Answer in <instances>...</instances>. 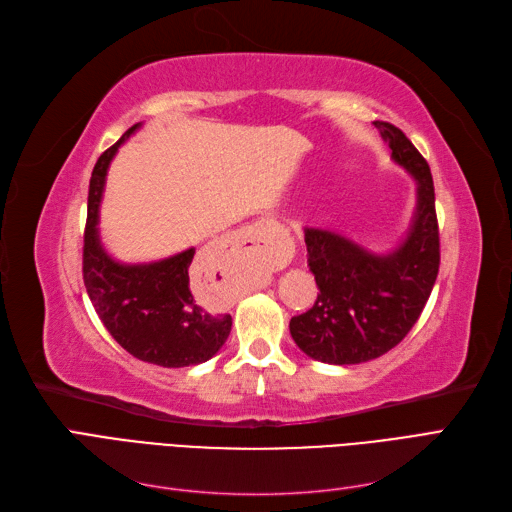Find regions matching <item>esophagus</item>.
Listing matches in <instances>:
<instances>
[{
	"mask_svg": "<svg viewBox=\"0 0 512 512\" xmlns=\"http://www.w3.org/2000/svg\"><path fill=\"white\" fill-rule=\"evenodd\" d=\"M271 228H273V222H269V220H262V222L254 224L250 230L245 232L243 241H245V243H252V245H258V243L265 241V235H267V232H269Z\"/></svg>",
	"mask_w": 512,
	"mask_h": 512,
	"instance_id": "1",
	"label": "esophagus"
}]
</instances>
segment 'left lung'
<instances>
[{
	"instance_id": "left-lung-1",
	"label": "left lung",
	"mask_w": 512,
	"mask_h": 512,
	"mask_svg": "<svg viewBox=\"0 0 512 512\" xmlns=\"http://www.w3.org/2000/svg\"><path fill=\"white\" fill-rule=\"evenodd\" d=\"M391 158L416 181L408 235L389 254L367 252L333 230L305 228L307 265L316 277L312 309L290 320V335L307 356L331 365L378 359L414 327L440 269L436 194L427 160L393 123L374 121Z\"/></svg>"
}]
</instances>
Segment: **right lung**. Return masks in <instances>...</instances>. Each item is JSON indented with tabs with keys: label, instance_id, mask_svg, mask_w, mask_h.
Wrapping results in <instances>:
<instances>
[{
	"label": "right lung",
	"instance_id": "add662e5",
	"mask_svg": "<svg viewBox=\"0 0 512 512\" xmlns=\"http://www.w3.org/2000/svg\"><path fill=\"white\" fill-rule=\"evenodd\" d=\"M136 123L98 158L89 181L83 282L106 331L136 359L160 367L209 361L230 335L232 318L213 305L207 275L194 267V247L147 265H121L98 235L106 170Z\"/></svg>",
	"mask_w": 512,
	"mask_h": 512
}]
</instances>
